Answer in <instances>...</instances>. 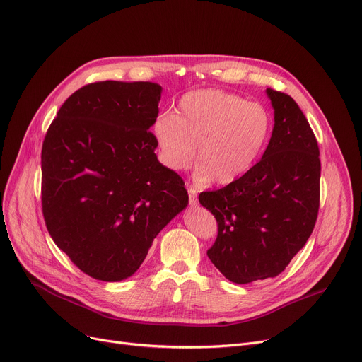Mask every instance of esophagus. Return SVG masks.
<instances>
[{"label":"esophagus","instance_id":"1","mask_svg":"<svg viewBox=\"0 0 362 362\" xmlns=\"http://www.w3.org/2000/svg\"><path fill=\"white\" fill-rule=\"evenodd\" d=\"M187 194H189L190 206H197L198 205V190L195 187H189Z\"/></svg>","mask_w":362,"mask_h":362}]
</instances>
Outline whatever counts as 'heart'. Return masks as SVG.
Here are the masks:
<instances>
[{
  "mask_svg": "<svg viewBox=\"0 0 362 362\" xmlns=\"http://www.w3.org/2000/svg\"><path fill=\"white\" fill-rule=\"evenodd\" d=\"M272 129V113L263 105L221 90H197L183 95L175 115L156 119L153 135L167 168L187 170L198 146L197 180L230 185L257 163Z\"/></svg>",
  "mask_w": 362,
  "mask_h": 362,
  "instance_id": "b5f03b06",
  "label": "heart"
}]
</instances>
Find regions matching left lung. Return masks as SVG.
Wrapping results in <instances>:
<instances>
[{
	"mask_svg": "<svg viewBox=\"0 0 362 362\" xmlns=\"http://www.w3.org/2000/svg\"><path fill=\"white\" fill-rule=\"evenodd\" d=\"M267 94L275 124L260 161L226 187L199 195L218 223L206 255L235 284L279 275L305 245L319 212L316 136L293 98L272 88Z\"/></svg>",
	"mask_w": 362,
	"mask_h": 362,
	"instance_id": "1",
	"label": "left lung"
}]
</instances>
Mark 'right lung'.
Returning <instances> with one entry per match:
<instances>
[{"instance_id": "1", "label": "right lung", "mask_w": 362, "mask_h": 362, "mask_svg": "<svg viewBox=\"0 0 362 362\" xmlns=\"http://www.w3.org/2000/svg\"><path fill=\"white\" fill-rule=\"evenodd\" d=\"M161 86L100 81L61 106L42 147V209L55 245L94 279L132 276L189 197L156 156Z\"/></svg>"}]
</instances>
